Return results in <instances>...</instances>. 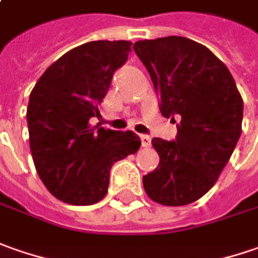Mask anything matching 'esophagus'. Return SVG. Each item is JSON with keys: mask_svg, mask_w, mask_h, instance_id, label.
<instances>
[{"mask_svg": "<svg viewBox=\"0 0 258 258\" xmlns=\"http://www.w3.org/2000/svg\"><path fill=\"white\" fill-rule=\"evenodd\" d=\"M141 144L144 148H148V147L151 146V138L148 137V136H141Z\"/></svg>", "mask_w": 258, "mask_h": 258, "instance_id": "esophagus-1", "label": "esophagus"}]
</instances>
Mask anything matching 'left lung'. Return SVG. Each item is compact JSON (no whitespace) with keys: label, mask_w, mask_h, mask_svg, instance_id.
I'll return each mask as SVG.
<instances>
[{"label":"left lung","mask_w":258,"mask_h":258,"mask_svg":"<svg viewBox=\"0 0 258 258\" xmlns=\"http://www.w3.org/2000/svg\"><path fill=\"white\" fill-rule=\"evenodd\" d=\"M160 111L177 122L175 141L153 138L160 156L143 177L147 196L163 206H185L216 184L241 134L243 98L226 64L207 47L185 37L137 41Z\"/></svg>","instance_id":"1"}]
</instances>
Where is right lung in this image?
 <instances>
[{
  "label": "right lung",
  "instance_id": "obj_1",
  "mask_svg": "<svg viewBox=\"0 0 258 258\" xmlns=\"http://www.w3.org/2000/svg\"><path fill=\"white\" fill-rule=\"evenodd\" d=\"M130 41H91L49 66L30 94L27 122L35 170L47 190L73 206H91L108 191L114 163L136 154L133 131L94 127L112 74L131 51Z\"/></svg>",
  "mask_w": 258,
  "mask_h": 258
}]
</instances>
